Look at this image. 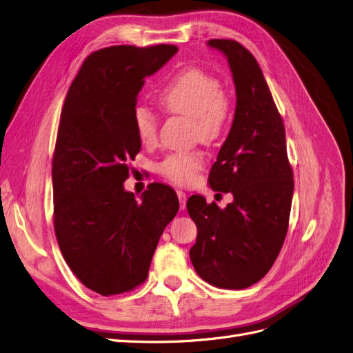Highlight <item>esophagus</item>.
Here are the masks:
<instances>
[{
	"mask_svg": "<svg viewBox=\"0 0 353 353\" xmlns=\"http://www.w3.org/2000/svg\"><path fill=\"white\" fill-rule=\"evenodd\" d=\"M176 196H178V199H179L181 209L184 210L185 205H187V194H185L184 191H182V190H178V191H176Z\"/></svg>",
	"mask_w": 353,
	"mask_h": 353,
	"instance_id": "esophagus-1",
	"label": "esophagus"
}]
</instances>
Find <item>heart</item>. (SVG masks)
Segmentation results:
<instances>
[{
  "mask_svg": "<svg viewBox=\"0 0 353 353\" xmlns=\"http://www.w3.org/2000/svg\"><path fill=\"white\" fill-rule=\"evenodd\" d=\"M159 102L168 112L192 119L194 136L203 143L221 137L229 117V101L222 84L210 72L190 68L176 76L159 93ZM139 140L152 145L157 139V118L150 108L137 105L132 112ZM203 153L169 154L159 163V172L179 185H188L203 168Z\"/></svg>",
  "mask_w": 353,
  "mask_h": 353,
  "instance_id": "heart-1",
  "label": "heart"
}]
</instances>
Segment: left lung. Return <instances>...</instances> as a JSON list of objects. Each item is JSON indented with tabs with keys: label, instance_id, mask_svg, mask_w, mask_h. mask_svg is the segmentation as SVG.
Segmentation results:
<instances>
[{
	"label": "left lung",
	"instance_id": "1",
	"mask_svg": "<svg viewBox=\"0 0 353 353\" xmlns=\"http://www.w3.org/2000/svg\"><path fill=\"white\" fill-rule=\"evenodd\" d=\"M232 72L236 106L229 134L209 175L213 191L230 192L221 209L191 196L188 214L197 225L190 259L205 282L244 289L265 276L288 232L294 175L288 161L285 125L263 71L236 41L210 39Z\"/></svg>",
	"mask_w": 353,
	"mask_h": 353
}]
</instances>
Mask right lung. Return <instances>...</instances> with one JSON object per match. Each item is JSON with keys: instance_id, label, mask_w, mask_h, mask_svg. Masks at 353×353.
I'll return each mask as SVG.
<instances>
[{"instance_id": "obj_1", "label": "right lung", "mask_w": 353, "mask_h": 353, "mask_svg": "<svg viewBox=\"0 0 353 353\" xmlns=\"http://www.w3.org/2000/svg\"><path fill=\"white\" fill-rule=\"evenodd\" d=\"M178 52L174 45L109 46L84 61L61 112L52 161L54 228L65 263L103 296L148 277L153 252L176 216V192L149 185L125 191L128 162L140 152L132 112L144 79Z\"/></svg>"}]
</instances>
